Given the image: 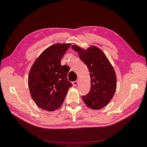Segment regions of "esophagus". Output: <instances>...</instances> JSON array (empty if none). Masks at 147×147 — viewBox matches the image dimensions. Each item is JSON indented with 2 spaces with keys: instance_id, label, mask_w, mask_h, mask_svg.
<instances>
[{
  "instance_id": "34e87169",
  "label": "esophagus",
  "mask_w": 147,
  "mask_h": 147,
  "mask_svg": "<svg viewBox=\"0 0 147 147\" xmlns=\"http://www.w3.org/2000/svg\"><path fill=\"white\" fill-rule=\"evenodd\" d=\"M78 82H79V79H77L76 81H74V82H73V85H74V86H77V84L78 83Z\"/></svg>"
}]
</instances>
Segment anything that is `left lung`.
Here are the masks:
<instances>
[{
    "label": "left lung",
    "mask_w": 147,
    "mask_h": 147,
    "mask_svg": "<svg viewBox=\"0 0 147 147\" xmlns=\"http://www.w3.org/2000/svg\"><path fill=\"white\" fill-rule=\"evenodd\" d=\"M72 48L78 53L90 72L91 87L89 93L82 96L84 102L94 110L104 107L112 99L116 90V74L112 65L104 53L96 47L86 50L76 45Z\"/></svg>",
    "instance_id": "left-lung-1"
}]
</instances>
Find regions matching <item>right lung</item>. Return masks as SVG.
<instances>
[{
	"label": "right lung",
	"mask_w": 147,
	"mask_h": 147,
	"mask_svg": "<svg viewBox=\"0 0 147 147\" xmlns=\"http://www.w3.org/2000/svg\"><path fill=\"white\" fill-rule=\"evenodd\" d=\"M70 44L57 43L47 48L34 62L28 78L31 97L40 108L53 111L63 104L69 88V67L61 61Z\"/></svg>",
	"instance_id": "obj_1"
}]
</instances>
